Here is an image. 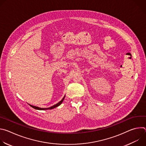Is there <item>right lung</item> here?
<instances>
[{"label":"right lung","instance_id":"add662e5","mask_svg":"<svg viewBox=\"0 0 146 146\" xmlns=\"http://www.w3.org/2000/svg\"><path fill=\"white\" fill-rule=\"evenodd\" d=\"M65 96L63 98V99H62L59 103H56V105H54V106H51V107H50V108H38V107H36V106H32V105H29L32 108H33V109H36V110H50V109H54V108H56V107H58V106H59L60 104L62 103V102L64 101V98H65Z\"/></svg>","mask_w":146,"mask_h":146}]
</instances>
